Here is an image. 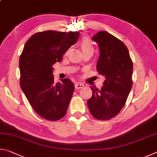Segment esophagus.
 <instances>
[{"label": "esophagus", "instance_id": "1", "mask_svg": "<svg viewBox=\"0 0 157 157\" xmlns=\"http://www.w3.org/2000/svg\"><path fill=\"white\" fill-rule=\"evenodd\" d=\"M84 87V85L81 83H75V89L76 90H79Z\"/></svg>", "mask_w": 157, "mask_h": 157}]
</instances>
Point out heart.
<instances>
[{"label": "heart", "instance_id": "b5f03b06", "mask_svg": "<svg viewBox=\"0 0 157 157\" xmlns=\"http://www.w3.org/2000/svg\"><path fill=\"white\" fill-rule=\"evenodd\" d=\"M81 48L83 52H87V51H92L94 50L93 48V45L92 44V42L87 38H85V39L82 40L81 42Z\"/></svg>", "mask_w": 157, "mask_h": 157}]
</instances>
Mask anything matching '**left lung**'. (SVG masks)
I'll return each mask as SVG.
<instances>
[{
	"label": "left lung",
	"mask_w": 157,
	"mask_h": 157,
	"mask_svg": "<svg viewBox=\"0 0 157 157\" xmlns=\"http://www.w3.org/2000/svg\"><path fill=\"white\" fill-rule=\"evenodd\" d=\"M92 40L100 51L97 71L105 80L101 90L91 87L87 106L95 119L109 120L119 113L127 101L132 87L133 64L127 47L113 35L101 31Z\"/></svg>",
	"instance_id": "8db88e82"
}]
</instances>
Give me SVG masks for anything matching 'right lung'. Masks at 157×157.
Instances as JSON below:
<instances>
[{"mask_svg":"<svg viewBox=\"0 0 157 157\" xmlns=\"http://www.w3.org/2000/svg\"><path fill=\"white\" fill-rule=\"evenodd\" d=\"M78 32H40L30 37L19 60L20 86L36 113L48 121L65 116L74 90L70 79L54 83L52 67L78 39Z\"/></svg>","mask_w":157,"mask_h":157,"instance_id":"1","label":"right lung"}]
</instances>
